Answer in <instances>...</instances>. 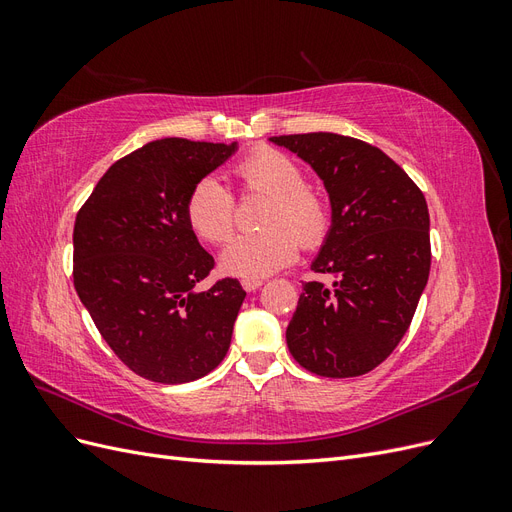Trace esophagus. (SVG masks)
<instances>
[{
    "label": "esophagus",
    "instance_id": "34e87169",
    "mask_svg": "<svg viewBox=\"0 0 512 512\" xmlns=\"http://www.w3.org/2000/svg\"><path fill=\"white\" fill-rule=\"evenodd\" d=\"M241 286H243L245 292H254V290H258L262 286V280H243Z\"/></svg>",
    "mask_w": 512,
    "mask_h": 512
}]
</instances>
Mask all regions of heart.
<instances>
[{"mask_svg": "<svg viewBox=\"0 0 512 512\" xmlns=\"http://www.w3.org/2000/svg\"><path fill=\"white\" fill-rule=\"evenodd\" d=\"M235 177L247 194H265L260 232L239 235L222 252V269L228 275L258 280L297 258L299 243L318 247L327 237L331 213L324 198L305 188L303 168L286 153L260 147L235 164ZM235 196L215 179H200L185 203V215L196 235L209 243H224L235 228Z\"/></svg>", "mask_w": 512, "mask_h": 512, "instance_id": "1", "label": "heart"}]
</instances>
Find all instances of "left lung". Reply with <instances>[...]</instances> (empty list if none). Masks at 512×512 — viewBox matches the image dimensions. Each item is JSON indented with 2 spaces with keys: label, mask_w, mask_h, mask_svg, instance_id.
Returning a JSON list of instances; mask_svg holds the SVG:
<instances>
[{
  "label": "left lung",
  "mask_w": 512,
  "mask_h": 512,
  "mask_svg": "<svg viewBox=\"0 0 512 512\" xmlns=\"http://www.w3.org/2000/svg\"><path fill=\"white\" fill-rule=\"evenodd\" d=\"M271 143L312 166L331 200V228L312 269L335 282H305L288 350L316 376H363L397 348L427 286L425 196L404 168L359 138L312 132Z\"/></svg>",
  "instance_id": "8db88e82"
}]
</instances>
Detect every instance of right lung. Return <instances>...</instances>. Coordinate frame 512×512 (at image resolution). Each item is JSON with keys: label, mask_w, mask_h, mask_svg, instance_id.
<instances>
[{"label": "right lung", "mask_w": 512, "mask_h": 512, "mask_svg": "<svg viewBox=\"0 0 512 512\" xmlns=\"http://www.w3.org/2000/svg\"><path fill=\"white\" fill-rule=\"evenodd\" d=\"M237 143L162 138L106 170L74 222V288L104 342L134 374L183 384L228 352L245 290L213 269L185 215L194 185Z\"/></svg>", "instance_id": "add662e5"}]
</instances>
